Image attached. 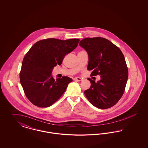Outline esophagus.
I'll list each match as a JSON object with an SVG mask.
<instances>
[{"label":"esophagus","mask_w":148,"mask_h":148,"mask_svg":"<svg viewBox=\"0 0 148 148\" xmlns=\"http://www.w3.org/2000/svg\"><path fill=\"white\" fill-rule=\"evenodd\" d=\"M74 80H76V81H79V82H80V81H82V79L81 77H75Z\"/></svg>","instance_id":"34e87169"}]
</instances>
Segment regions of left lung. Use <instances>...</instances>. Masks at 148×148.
Masks as SVG:
<instances>
[{
    "instance_id": "8db88e82",
    "label": "left lung",
    "mask_w": 148,
    "mask_h": 148,
    "mask_svg": "<svg viewBox=\"0 0 148 148\" xmlns=\"http://www.w3.org/2000/svg\"><path fill=\"white\" fill-rule=\"evenodd\" d=\"M79 45L88 53V70L91 76L100 75L95 82L90 78L91 86L84 92L92 106L101 109L115 105L123 96L128 77L124 56L119 48L109 40L101 38H86Z\"/></svg>"
}]
</instances>
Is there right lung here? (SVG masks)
<instances>
[{"label":"right lung","mask_w":148,"mask_h":148,"mask_svg":"<svg viewBox=\"0 0 148 148\" xmlns=\"http://www.w3.org/2000/svg\"><path fill=\"white\" fill-rule=\"evenodd\" d=\"M79 40L43 39L35 42L25 54L20 82L27 98L34 106L47 108L53 105L73 81L65 76L55 80L51 71L58 64L61 65L64 56L77 47Z\"/></svg>","instance_id":"obj_1"}]
</instances>
